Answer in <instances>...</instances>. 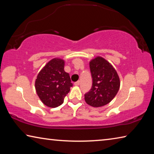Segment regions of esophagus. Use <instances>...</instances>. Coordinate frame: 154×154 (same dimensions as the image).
<instances>
[{"label": "esophagus", "instance_id": "esophagus-1", "mask_svg": "<svg viewBox=\"0 0 154 154\" xmlns=\"http://www.w3.org/2000/svg\"><path fill=\"white\" fill-rule=\"evenodd\" d=\"M74 84H75V85H76V86H77V85H79L80 84V82H79V81H77V82H75Z\"/></svg>", "mask_w": 154, "mask_h": 154}]
</instances>
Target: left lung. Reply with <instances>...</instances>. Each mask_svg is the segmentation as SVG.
Wrapping results in <instances>:
<instances>
[{
  "mask_svg": "<svg viewBox=\"0 0 154 154\" xmlns=\"http://www.w3.org/2000/svg\"><path fill=\"white\" fill-rule=\"evenodd\" d=\"M92 86L85 94V101L93 107L107 105L113 100L120 87V80L116 70L110 62L101 56L90 61Z\"/></svg>",
  "mask_w": 154,
  "mask_h": 154,
  "instance_id": "1",
  "label": "left lung"
}]
</instances>
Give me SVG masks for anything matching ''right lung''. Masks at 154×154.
Returning a JSON list of instances; mask_svg holds the SVG:
<instances>
[{
  "mask_svg": "<svg viewBox=\"0 0 154 154\" xmlns=\"http://www.w3.org/2000/svg\"><path fill=\"white\" fill-rule=\"evenodd\" d=\"M64 60L54 58L49 60L36 77L35 90L40 100L48 107L61 105L72 84L69 74L64 71Z\"/></svg>",
  "mask_w": 154,
  "mask_h": 154,
  "instance_id": "right-lung-1",
  "label": "right lung"
}]
</instances>
